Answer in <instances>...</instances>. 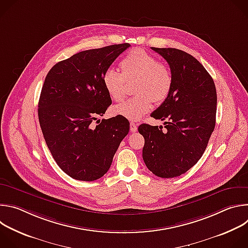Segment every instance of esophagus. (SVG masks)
Listing matches in <instances>:
<instances>
[{
	"instance_id": "34e87169",
	"label": "esophagus",
	"mask_w": 248,
	"mask_h": 248,
	"mask_svg": "<svg viewBox=\"0 0 248 248\" xmlns=\"http://www.w3.org/2000/svg\"><path fill=\"white\" fill-rule=\"evenodd\" d=\"M130 131L131 132H135V131H137V124H134V123H130Z\"/></svg>"
}]
</instances>
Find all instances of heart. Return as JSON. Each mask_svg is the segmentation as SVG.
<instances>
[{
  "label": "heart",
  "instance_id": "obj_1",
  "mask_svg": "<svg viewBox=\"0 0 248 248\" xmlns=\"http://www.w3.org/2000/svg\"><path fill=\"white\" fill-rule=\"evenodd\" d=\"M122 74L113 68L103 75V85L108 95L116 102L126 97V82L136 81L135 97L116 106L115 114L129 121H137L152 108V102H164L172 87V76L168 66L147 52L135 49L130 51L120 62Z\"/></svg>",
  "mask_w": 248,
  "mask_h": 248
}]
</instances>
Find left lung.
Masks as SVG:
<instances>
[{"mask_svg":"<svg viewBox=\"0 0 248 248\" xmlns=\"http://www.w3.org/2000/svg\"><path fill=\"white\" fill-rule=\"evenodd\" d=\"M151 49L169 63L172 87L152 114L162 125L140 124L144 137L142 157L155 175L174 178L186 172L202 157L216 124L217 92L213 78L191 55L174 48Z\"/></svg>","mask_w":248,"mask_h":248,"instance_id":"1","label":"left lung"}]
</instances>
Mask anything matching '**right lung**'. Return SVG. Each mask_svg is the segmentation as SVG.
I'll list each match as a JSON object with an SVG mask.
<instances>
[{
	"label": "right lung",
	"mask_w": 248,
	"mask_h": 248,
	"mask_svg": "<svg viewBox=\"0 0 248 248\" xmlns=\"http://www.w3.org/2000/svg\"><path fill=\"white\" fill-rule=\"evenodd\" d=\"M128 47L124 43L79 52L56 63L45 78L38 103L40 126L54 160L75 180L102 178L129 131V122L122 116L97 119L112 104L103 75Z\"/></svg>",
	"instance_id": "right-lung-1"
}]
</instances>
